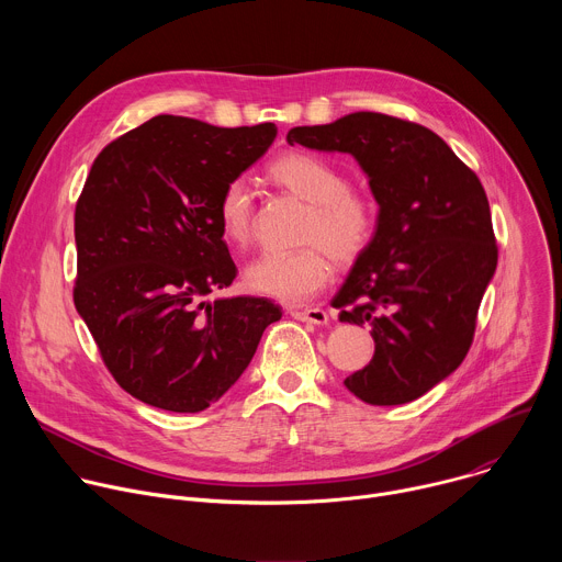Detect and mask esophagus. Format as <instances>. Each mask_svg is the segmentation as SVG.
I'll return each mask as SVG.
<instances>
[{
  "mask_svg": "<svg viewBox=\"0 0 562 562\" xmlns=\"http://www.w3.org/2000/svg\"><path fill=\"white\" fill-rule=\"evenodd\" d=\"M289 315L300 319V323H308V325H317V327H325L329 325V315L323 308H289Z\"/></svg>",
  "mask_w": 562,
  "mask_h": 562,
  "instance_id": "obj_1",
  "label": "esophagus"
}]
</instances>
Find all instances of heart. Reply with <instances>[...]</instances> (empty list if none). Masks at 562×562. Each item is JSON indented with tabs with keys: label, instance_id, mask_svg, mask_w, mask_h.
<instances>
[{
	"label": "heart",
	"instance_id": "obj_1",
	"mask_svg": "<svg viewBox=\"0 0 562 562\" xmlns=\"http://www.w3.org/2000/svg\"><path fill=\"white\" fill-rule=\"evenodd\" d=\"M271 178L311 204L304 237L323 241L340 262L358 258L375 233V204L353 189L347 176L327 159L308 153H286L271 165ZM222 235L233 245H247L254 231V189L247 178H233L217 200ZM323 244V245H324ZM322 245V246H323ZM322 246L295 251H262L245 271L247 284L284 304H302L323 289L331 273V258Z\"/></svg>",
	"mask_w": 562,
	"mask_h": 562
}]
</instances>
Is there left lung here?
<instances>
[{
  "mask_svg": "<svg viewBox=\"0 0 562 562\" xmlns=\"http://www.w3.org/2000/svg\"><path fill=\"white\" fill-rule=\"evenodd\" d=\"M286 142L349 153L369 180L375 233L334 306L340 323L371 325L375 353L345 386L375 407L412 403L464 360L496 273L485 189L434 131L382 113L295 126Z\"/></svg>",
  "mask_w": 562,
  "mask_h": 562,
  "instance_id": "obj_1",
  "label": "left lung"
}]
</instances>
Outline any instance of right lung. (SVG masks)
<instances>
[{"label": "right lung", "instance_id": "1", "mask_svg": "<svg viewBox=\"0 0 562 562\" xmlns=\"http://www.w3.org/2000/svg\"><path fill=\"white\" fill-rule=\"evenodd\" d=\"M276 135L271 122L155 115L93 162L75 209V308L120 386L150 407L198 414L217 403L282 317L267 297L206 300L237 273L220 193Z\"/></svg>", "mask_w": 562, "mask_h": 562}]
</instances>
